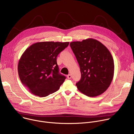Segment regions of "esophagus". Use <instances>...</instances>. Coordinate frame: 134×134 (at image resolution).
Segmentation results:
<instances>
[{"label": "esophagus", "mask_w": 134, "mask_h": 134, "mask_svg": "<svg viewBox=\"0 0 134 134\" xmlns=\"http://www.w3.org/2000/svg\"><path fill=\"white\" fill-rule=\"evenodd\" d=\"M67 77L68 78V79H71V75L70 74H69V75H67Z\"/></svg>", "instance_id": "1"}]
</instances>
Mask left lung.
I'll return each instance as SVG.
<instances>
[{"label":"left lung","instance_id":"8db88e82","mask_svg":"<svg viewBox=\"0 0 134 134\" xmlns=\"http://www.w3.org/2000/svg\"><path fill=\"white\" fill-rule=\"evenodd\" d=\"M70 46L81 72V79L76 84L78 90L90 97L104 93L113 77L114 66L110 52L100 42L91 38L72 42Z\"/></svg>","mask_w":134,"mask_h":134}]
</instances>
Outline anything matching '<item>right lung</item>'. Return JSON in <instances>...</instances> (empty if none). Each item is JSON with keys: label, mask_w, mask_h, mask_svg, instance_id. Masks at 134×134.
<instances>
[{"label": "right lung", "mask_w": 134, "mask_h": 134, "mask_svg": "<svg viewBox=\"0 0 134 134\" xmlns=\"http://www.w3.org/2000/svg\"><path fill=\"white\" fill-rule=\"evenodd\" d=\"M69 42H41L30 46L18 64L21 82L32 94L45 97L58 91L66 77L59 71L57 57Z\"/></svg>", "instance_id": "add662e5"}]
</instances>
